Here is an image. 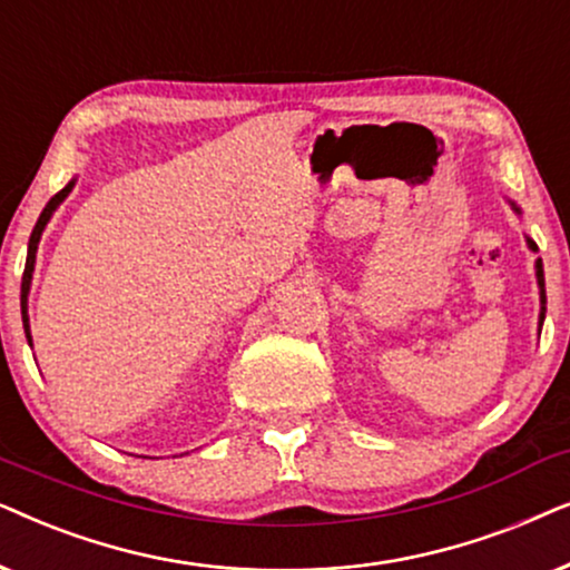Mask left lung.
<instances>
[{
    "mask_svg": "<svg viewBox=\"0 0 570 570\" xmlns=\"http://www.w3.org/2000/svg\"><path fill=\"white\" fill-rule=\"evenodd\" d=\"M508 206H511V208L515 210V214L521 216V208L515 206L513 200H508ZM527 245H529V249H532V253H537L534 239H529V237H527ZM534 273H537V286H540V333H542L544 313H548V294H544V271H542V261H540V257H537V263H534Z\"/></svg>",
    "mask_w": 570,
    "mask_h": 570,
    "instance_id": "1",
    "label": "left lung"
}]
</instances>
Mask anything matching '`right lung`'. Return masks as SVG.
I'll return each mask as SVG.
<instances>
[{
  "label": "right lung",
  "mask_w": 570,
  "mask_h": 570,
  "mask_svg": "<svg viewBox=\"0 0 570 570\" xmlns=\"http://www.w3.org/2000/svg\"><path fill=\"white\" fill-rule=\"evenodd\" d=\"M75 181L78 179H70L67 185L59 189V193L51 197L47 203V208L41 210V216H38V222L33 226V234H30L28 239V261H26V271H22V286H20V313H22V328H26V338L28 344L33 346V338H30V317H28V294H30V281H33V271H36V253H38V242H41V234L47 229V224L51 222V216H55V210L62 206L67 200V195L72 193Z\"/></svg>",
  "instance_id": "add662e5"
}]
</instances>
